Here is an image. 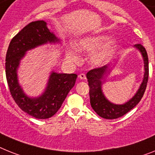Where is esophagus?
<instances>
[{
  "label": "esophagus",
  "mask_w": 155,
  "mask_h": 155,
  "mask_svg": "<svg viewBox=\"0 0 155 155\" xmlns=\"http://www.w3.org/2000/svg\"><path fill=\"white\" fill-rule=\"evenodd\" d=\"M79 78H80V79H81V80H86V75L84 73H81V74H80V75H79Z\"/></svg>",
  "instance_id": "34e87169"
}]
</instances>
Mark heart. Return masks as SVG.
<instances>
[{
	"mask_svg": "<svg viewBox=\"0 0 155 155\" xmlns=\"http://www.w3.org/2000/svg\"><path fill=\"white\" fill-rule=\"evenodd\" d=\"M110 40V37L106 35H98L87 38L80 41L76 45V49L82 53H91L102 49ZM114 50V45L110 44L102 49L101 51L94 53L91 58V63L93 65H101L106 63L111 57ZM67 58L71 61H78V57L71 49L67 51Z\"/></svg>",
	"mask_w": 155,
	"mask_h": 155,
	"instance_id": "b5f03b06",
	"label": "heart"
}]
</instances>
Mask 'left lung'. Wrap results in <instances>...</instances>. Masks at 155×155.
I'll return each mask as SVG.
<instances>
[{"label":"left lung","instance_id":"left-lung-1","mask_svg":"<svg viewBox=\"0 0 155 155\" xmlns=\"http://www.w3.org/2000/svg\"><path fill=\"white\" fill-rule=\"evenodd\" d=\"M135 47L137 48L142 53L143 58L145 73L143 83L140 89L132 99L123 105H115L109 102L104 96L102 91V84L103 78L110 71V66L105 65L90 70L87 73L90 91V102L93 110L98 116L105 119H117L124 116L140 102L143 96L147 87L149 76V65H148V56L146 49L141 44H136Z\"/></svg>","mask_w":155,"mask_h":155}]
</instances>
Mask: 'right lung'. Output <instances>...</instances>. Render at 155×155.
<instances>
[{
	"instance_id": "right-lung-1",
	"label": "right lung",
	"mask_w": 155,
	"mask_h": 155,
	"mask_svg": "<svg viewBox=\"0 0 155 155\" xmlns=\"http://www.w3.org/2000/svg\"><path fill=\"white\" fill-rule=\"evenodd\" d=\"M57 38L43 20L31 22L10 41L5 58V74L12 97L23 111L38 119L51 117L61 106L70 90L75 85L76 74L53 72L45 91L36 98L25 95L19 85L16 70L26 52L46 42H56Z\"/></svg>"
}]
</instances>
